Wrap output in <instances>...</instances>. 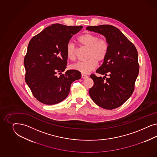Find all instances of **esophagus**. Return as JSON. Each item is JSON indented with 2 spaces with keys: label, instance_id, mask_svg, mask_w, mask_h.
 <instances>
[{
  "label": "esophagus",
  "instance_id": "1",
  "mask_svg": "<svg viewBox=\"0 0 157 157\" xmlns=\"http://www.w3.org/2000/svg\"><path fill=\"white\" fill-rule=\"evenodd\" d=\"M82 78H83V79H86V78H87L88 76H87V75H85V74H82Z\"/></svg>",
  "mask_w": 157,
  "mask_h": 157
}]
</instances>
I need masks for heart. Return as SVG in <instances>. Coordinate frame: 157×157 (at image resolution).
Segmentation results:
<instances>
[{"mask_svg": "<svg viewBox=\"0 0 157 157\" xmlns=\"http://www.w3.org/2000/svg\"><path fill=\"white\" fill-rule=\"evenodd\" d=\"M78 40L81 45L88 48L85 61L78 62L72 65V68L83 74H88L94 70L97 66V62H102L106 57L109 49V44L106 38L99 37L95 34L86 33L78 37ZM67 56L71 60L76 58V47L74 43L69 42L66 47Z\"/></svg>", "mask_w": 157, "mask_h": 157, "instance_id": "obj_1", "label": "heart"}]
</instances>
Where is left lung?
Segmentation results:
<instances>
[{"label":"left lung","instance_id":"8db88e82","mask_svg":"<svg viewBox=\"0 0 157 157\" xmlns=\"http://www.w3.org/2000/svg\"><path fill=\"white\" fill-rule=\"evenodd\" d=\"M86 29L102 34L109 44L107 56L96 71L104 76L91 75L94 85L89 89V94L100 107L113 109L123 104L133 93L139 70L137 49L119 29L112 25L91 26ZM108 74L110 78H106Z\"/></svg>","mask_w":157,"mask_h":157}]
</instances>
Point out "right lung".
<instances>
[{
	"mask_svg": "<svg viewBox=\"0 0 157 157\" xmlns=\"http://www.w3.org/2000/svg\"><path fill=\"white\" fill-rule=\"evenodd\" d=\"M82 28L52 24L30 40L24 58L25 81L40 102H60L68 95L72 83L81 78V72L75 70L62 73L67 63V45Z\"/></svg>",
	"mask_w": 157,
	"mask_h": 157,
	"instance_id": "right-lung-1",
	"label": "right lung"
}]
</instances>
